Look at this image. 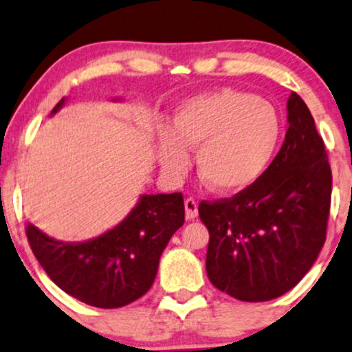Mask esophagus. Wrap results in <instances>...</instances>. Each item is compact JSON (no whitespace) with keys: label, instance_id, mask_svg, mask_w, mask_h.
<instances>
[{"label":"esophagus","instance_id":"34e87169","mask_svg":"<svg viewBox=\"0 0 352 352\" xmlns=\"http://www.w3.org/2000/svg\"><path fill=\"white\" fill-rule=\"evenodd\" d=\"M185 216L186 219H195L198 216V204L193 198H186L185 199Z\"/></svg>","mask_w":352,"mask_h":352}]
</instances>
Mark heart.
<instances>
[{
    "mask_svg": "<svg viewBox=\"0 0 352 352\" xmlns=\"http://www.w3.org/2000/svg\"><path fill=\"white\" fill-rule=\"evenodd\" d=\"M281 138V120L268 100L234 89L195 97L177 109L172 128L157 130L162 170L180 175L195 151L198 177L216 193H237L268 168Z\"/></svg>",
    "mask_w": 352,
    "mask_h": 352,
    "instance_id": "obj_1",
    "label": "heart"
}]
</instances>
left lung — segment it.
Segmentation results:
<instances>
[{
  "mask_svg": "<svg viewBox=\"0 0 352 352\" xmlns=\"http://www.w3.org/2000/svg\"><path fill=\"white\" fill-rule=\"evenodd\" d=\"M287 123L281 149L255 184L198 208L209 230V281L243 302L291 291L327 237L331 168L312 113L296 92L287 100Z\"/></svg>",
  "mask_w": 352,
  "mask_h": 352,
  "instance_id": "left-lung-1",
  "label": "left lung"
}]
</instances>
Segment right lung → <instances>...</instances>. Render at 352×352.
I'll return each mask as SVG.
<instances>
[{"label": "right lung", "mask_w": 352, "mask_h": 352, "mask_svg": "<svg viewBox=\"0 0 352 352\" xmlns=\"http://www.w3.org/2000/svg\"><path fill=\"white\" fill-rule=\"evenodd\" d=\"M184 222L182 193H157L141 195L120 224L84 242L48 237L30 222L25 234L38 263L61 291L87 305L118 309L149 291L164 248Z\"/></svg>", "instance_id": "obj_1"}]
</instances>
